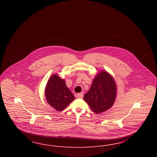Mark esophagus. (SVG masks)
Wrapping results in <instances>:
<instances>
[{"instance_id": "obj_1", "label": "esophagus", "mask_w": 157, "mask_h": 157, "mask_svg": "<svg viewBox=\"0 0 157 157\" xmlns=\"http://www.w3.org/2000/svg\"><path fill=\"white\" fill-rule=\"evenodd\" d=\"M76 97L78 98L82 99V98H83V93H79L76 95Z\"/></svg>"}]
</instances>
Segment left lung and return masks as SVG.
I'll return each mask as SVG.
<instances>
[{"label":"left lung","instance_id":"obj_1","mask_svg":"<svg viewBox=\"0 0 157 157\" xmlns=\"http://www.w3.org/2000/svg\"><path fill=\"white\" fill-rule=\"evenodd\" d=\"M117 84L113 76L103 70L95 76L83 99L95 113H102L112 107L117 98Z\"/></svg>","mask_w":157,"mask_h":157}]
</instances>
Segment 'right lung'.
<instances>
[{"label": "right lung", "instance_id": "1", "mask_svg": "<svg viewBox=\"0 0 157 157\" xmlns=\"http://www.w3.org/2000/svg\"><path fill=\"white\" fill-rule=\"evenodd\" d=\"M45 97L47 102L58 111L67 107L74 99L75 97L66 85L65 79L59 75H52L46 85Z\"/></svg>", "mask_w": 157, "mask_h": 157}]
</instances>
